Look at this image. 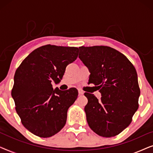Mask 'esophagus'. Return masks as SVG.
Segmentation results:
<instances>
[{"mask_svg": "<svg viewBox=\"0 0 153 153\" xmlns=\"http://www.w3.org/2000/svg\"><path fill=\"white\" fill-rule=\"evenodd\" d=\"M78 92H79V95H83V93H84V92H83V91H81V90H80V89H79V90H78Z\"/></svg>", "mask_w": 153, "mask_h": 153, "instance_id": "34e87169", "label": "esophagus"}]
</instances>
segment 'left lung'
I'll list each match as a JSON object with an SVG mask.
<instances>
[{
    "mask_svg": "<svg viewBox=\"0 0 153 153\" xmlns=\"http://www.w3.org/2000/svg\"><path fill=\"white\" fill-rule=\"evenodd\" d=\"M79 58L91 73L88 83L97 85L102 95L98 100L93 94L84 93L88 124L101 137L118 135L129 126L139 108L134 67L125 55L105 46L80 47Z\"/></svg>",
    "mask_w": 153,
    "mask_h": 153,
    "instance_id": "left-lung-1",
    "label": "left lung"
}]
</instances>
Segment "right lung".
<instances>
[{
	"mask_svg": "<svg viewBox=\"0 0 153 153\" xmlns=\"http://www.w3.org/2000/svg\"><path fill=\"white\" fill-rule=\"evenodd\" d=\"M79 49L47 45L31 52L16 70L12 97L22 124L33 134L47 138L65 126L68 110L78 96L74 88L60 91L58 83Z\"/></svg>",
	"mask_w": 153,
	"mask_h": 153,
	"instance_id": "1",
	"label": "right lung"
}]
</instances>
